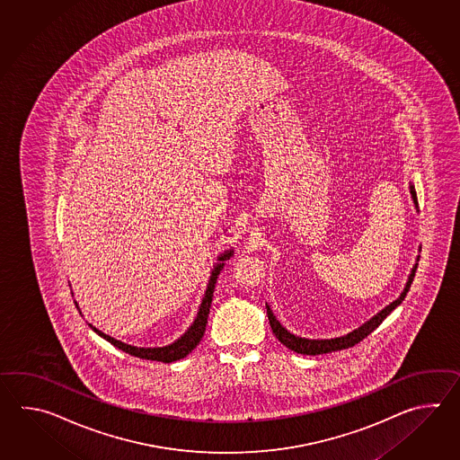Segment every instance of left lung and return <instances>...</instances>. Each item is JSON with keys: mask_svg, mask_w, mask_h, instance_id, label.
I'll list each match as a JSON object with an SVG mask.
<instances>
[{"mask_svg": "<svg viewBox=\"0 0 460 460\" xmlns=\"http://www.w3.org/2000/svg\"><path fill=\"white\" fill-rule=\"evenodd\" d=\"M410 192L411 199H412V202H414V207L418 208V197H416V190H414L412 182H410ZM418 261H420V254H418V258H416V263L412 266L410 276H408V281L404 284V288H402L400 296H398L393 303L386 304L382 311H378V313L375 314L373 317H370L367 323H363L360 327L353 329L352 332L345 333V335H341V337H333V339H305V337H299V335H294V333L289 332L286 327H283L281 323L276 319V315H274L273 311H271V307L266 304V314H268V319H270L271 331H273L274 335H276V339L283 343V345H286L288 349H291L294 352L303 353V355H321V353L335 352V350H342V349L353 347L355 343L363 341L368 333H372L373 331L386 319V315H388L393 309H396V307L404 301L406 294L410 291L411 283H412V279H414Z\"/></svg>", "mask_w": 460, "mask_h": 460, "instance_id": "left-lung-1", "label": "left lung"}]
</instances>
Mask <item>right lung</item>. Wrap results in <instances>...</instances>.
<instances>
[{"instance_id": "right-lung-1", "label": "right lung", "mask_w": 460, "mask_h": 460, "mask_svg": "<svg viewBox=\"0 0 460 460\" xmlns=\"http://www.w3.org/2000/svg\"><path fill=\"white\" fill-rule=\"evenodd\" d=\"M234 248H230V250H226L224 253H220L217 256V263L214 264V268H212V271H210L206 294H204V297H202V303L199 305L196 319H194V323H190V327L187 329L186 332L182 333L174 342L164 345V347H135V345L121 342V341H117V339L110 337L107 333L98 331L97 327H93L92 323H88L90 329H92L93 332H97L100 337H103V339L111 343V345H115L119 350L129 353V355H133V357H137V358L156 360V362L163 363L176 362V360L184 358V357H187L189 353L196 349L199 342L202 341V337H204L207 317H208V313H210L212 296H214V289H216L217 278H218L220 271L224 270L226 260H230V258L234 256ZM75 305H77L78 313H80L77 301H75Z\"/></svg>"}]
</instances>
